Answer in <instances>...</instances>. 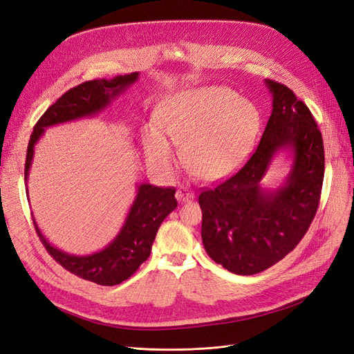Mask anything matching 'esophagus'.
<instances>
[{"label":"esophagus","instance_id":"obj_1","mask_svg":"<svg viewBox=\"0 0 354 354\" xmlns=\"http://www.w3.org/2000/svg\"><path fill=\"white\" fill-rule=\"evenodd\" d=\"M176 198L178 202L185 203V202H189L194 198V193L189 189V187H185V186H180L177 187V192H176Z\"/></svg>","mask_w":354,"mask_h":354}]
</instances>
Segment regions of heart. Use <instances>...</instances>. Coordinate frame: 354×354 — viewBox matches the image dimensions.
Returning a JSON list of instances; mask_svg holds the SVG:
<instances>
[{
  "instance_id": "b5f03b06",
  "label": "heart",
  "mask_w": 354,
  "mask_h": 354,
  "mask_svg": "<svg viewBox=\"0 0 354 354\" xmlns=\"http://www.w3.org/2000/svg\"><path fill=\"white\" fill-rule=\"evenodd\" d=\"M155 124L158 129H145L142 136L145 158L153 169L173 171L174 141L183 143V158L194 174L215 181L245 162L259 135L261 114L234 91L205 86L169 96L158 106Z\"/></svg>"
}]
</instances>
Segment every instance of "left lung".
<instances>
[{
    "instance_id": "obj_1",
    "label": "left lung",
    "mask_w": 354,
    "mask_h": 354,
    "mask_svg": "<svg viewBox=\"0 0 354 354\" xmlns=\"http://www.w3.org/2000/svg\"><path fill=\"white\" fill-rule=\"evenodd\" d=\"M272 111L262 139L239 173L199 194L202 241L216 263L253 275L281 261L306 234L324 181V142L309 108L281 83L265 79ZM290 171L278 188L261 181L277 154Z\"/></svg>"
}]
</instances>
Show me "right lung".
I'll use <instances>...</instances> for the list:
<instances>
[{
	"label": "right lung",
	"mask_w": 354,
	"mask_h": 354,
	"mask_svg": "<svg viewBox=\"0 0 354 354\" xmlns=\"http://www.w3.org/2000/svg\"><path fill=\"white\" fill-rule=\"evenodd\" d=\"M139 79V73H130L113 79L84 82L70 89L46 109L33 127L28 145L24 183L28 190V178L35 155V146L44 136L45 129L68 123L80 118H91L101 114L123 95ZM136 196L133 201L123 227L108 245L95 253L71 254L53 246L42 234L38 223L33 224L41 241L53 258L71 274L100 286H117L138 271V268L149 258L156 231L164 219L177 208L176 189L158 187L149 183L136 185Z\"/></svg>",
	"instance_id": "right-lung-1"
}]
</instances>
